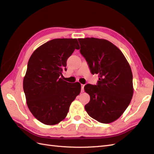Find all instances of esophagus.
Wrapping results in <instances>:
<instances>
[{
  "instance_id": "obj_1",
  "label": "esophagus",
  "mask_w": 154,
  "mask_h": 154,
  "mask_svg": "<svg viewBox=\"0 0 154 154\" xmlns=\"http://www.w3.org/2000/svg\"><path fill=\"white\" fill-rule=\"evenodd\" d=\"M84 85H83V84H82L81 85V92H83V91H84Z\"/></svg>"
}]
</instances>
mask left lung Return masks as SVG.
<instances>
[{
  "mask_svg": "<svg viewBox=\"0 0 154 154\" xmlns=\"http://www.w3.org/2000/svg\"><path fill=\"white\" fill-rule=\"evenodd\" d=\"M78 41L80 52L91 73L99 77L96 85L84 87L91 97L85 109L98 122H113L123 114L132 98L131 68L122 51L109 41L95 38Z\"/></svg>",
  "mask_w": 154,
  "mask_h": 154,
  "instance_id": "left-lung-1",
  "label": "left lung"
}]
</instances>
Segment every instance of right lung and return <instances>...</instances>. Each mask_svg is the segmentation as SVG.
<instances>
[{
  "mask_svg": "<svg viewBox=\"0 0 154 154\" xmlns=\"http://www.w3.org/2000/svg\"><path fill=\"white\" fill-rule=\"evenodd\" d=\"M80 49L76 38L51 40L37 48L27 63L23 82L27 105L32 114L45 125L62 121L81 91V85L63 80L67 60Z\"/></svg>",
  "mask_w": 154,
  "mask_h": 154,
  "instance_id": "add662e5",
  "label": "right lung"
}]
</instances>
